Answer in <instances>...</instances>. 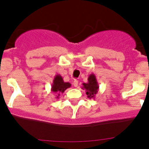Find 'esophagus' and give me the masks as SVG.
I'll return each instance as SVG.
<instances>
[{
	"instance_id": "1",
	"label": "esophagus",
	"mask_w": 149,
	"mask_h": 149,
	"mask_svg": "<svg viewBox=\"0 0 149 149\" xmlns=\"http://www.w3.org/2000/svg\"><path fill=\"white\" fill-rule=\"evenodd\" d=\"M73 86H74V87H77V86H78V80H75L74 81H73Z\"/></svg>"
}]
</instances>
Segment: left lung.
<instances>
[{"label":"left lung","mask_w":149,"mask_h":149,"mask_svg":"<svg viewBox=\"0 0 149 149\" xmlns=\"http://www.w3.org/2000/svg\"><path fill=\"white\" fill-rule=\"evenodd\" d=\"M88 80V83H83V87L81 88L83 90H85L88 98L95 99V95L99 91V84L96 76L94 73H92L89 76Z\"/></svg>","instance_id":"1"}]
</instances>
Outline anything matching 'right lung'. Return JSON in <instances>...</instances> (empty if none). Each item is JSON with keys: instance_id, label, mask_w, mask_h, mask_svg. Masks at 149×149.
<instances>
[{"instance_id": "right-lung-1", "label": "right lung", "mask_w": 149, "mask_h": 149, "mask_svg": "<svg viewBox=\"0 0 149 149\" xmlns=\"http://www.w3.org/2000/svg\"><path fill=\"white\" fill-rule=\"evenodd\" d=\"M71 85V83L64 82L63 80L62 77L59 74H57L54 76V80H53L52 87H51V91L57 95L56 98L59 99L60 94L64 93L65 90L67 88H69Z\"/></svg>"}]
</instances>
